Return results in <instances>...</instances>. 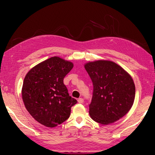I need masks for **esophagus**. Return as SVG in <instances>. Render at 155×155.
<instances>
[{
	"label": "esophagus",
	"mask_w": 155,
	"mask_h": 155,
	"mask_svg": "<svg viewBox=\"0 0 155 155\" xmlns=\"http://www.w3.org/2000/svg\"><path fill=\"white\" fill-rule=\"evenodd\" d=\"M83 101H84V100H83L82 98H78V103H83Z\"/></svg>",
	"instance_id": "esophagus-1"
}]
</instances>
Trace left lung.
I'll use <instances>...</instances> for the list:
<instances>
[{
    "mask_svg": "<svg viewBox=\"0 0 155 155\" xmlns=\"http://www.w3.org/2000/svg\"><path fill=\"white\" fill-rule=\"evenodd\" d=\"M84 67L94 86L89 111L91 118L103 125L121 119L135 101V86L132 77L109 60L88 61Z\"/></svg>",
    "mask_w": 155,
    "mask_h": 155,
    "instance_id": "left-lung-1",
    "label": "left lung"
}]
</instances>
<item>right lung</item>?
I'll list each match as a JSON object with an SVG mask.
<instances>
[{"label":"right lung","instance_id":"add662e5","mask_svg":"<svg viewBox=\"0 0 155 155\" xmlns=\"http://www.w3.org/2000/svg\"><path fill=\"white\" fill-rule=\"evenodd\" d=\"M73 63L52 57L36 65L26 74L22 97L28 113L37 122L52 128L70 117L77 100L69 96L64 78Z\"/></svg>","mask_w":155,"mask_h":155}]
</instances>
